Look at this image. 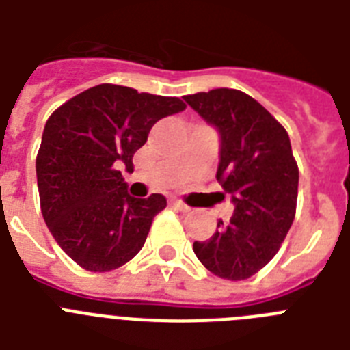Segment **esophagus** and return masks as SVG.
<instances>
[{"label":"esophagus","instance_id":"34e87169","mask_svg":"<svg viewBox=\"0 0 350 350\" xmlns=\"http://www.w3.org/2000/svg\"><path fill=\"white\" fill-rule=\"evenodd\" d=\"M169 205H170V207H174L176 211H181V213H187V211H191V207H189L187 203L181 202V200H170Z\"/></svg>","mask_w":350,"mask_h":350}]
</instances>
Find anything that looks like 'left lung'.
I'll return each instance as SVG.
<instances>
[{"instance_id":"obj_1","label":"left lung","mask_w":350,"mask_h":350,"mask_svg":"<svg viewBox=\"0 0 350 350\" xmlns=\"http://www.w3.org/2000/svg\"><path fill=\"white\" fill-rule=\"evenodd\" d=\"M183 100L219 131L216 178L234 203L232 218L218 219L216 232L192 249L216 276L247 280L276 256L294 221L299 170L291 139L282 123L241 90L214 89Z\"/></svg>"}]
</instances>
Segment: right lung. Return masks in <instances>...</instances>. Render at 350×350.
Instances as JSON below:
<instances>
[{
  "label": "right lung",
  "instance_id": "right-lung-1",
  "mask_svg": "<svg viewBox=\"0 0 350 350\" xmlns=\"http://www.w3.org/2000/svg\"><path fill=\"white\" fill-rule=\"evenodd\" d=\"M180 98L101 83L57 107L46 120L36 174L46 227L81 269L109 272L142 250L163 194L132 198L118 169L152 125L185 109Z\"/></svg>",
  "mask_w": 350,
  "mask_h": 350
}]
</instances>
